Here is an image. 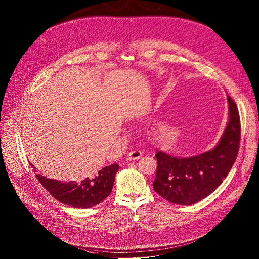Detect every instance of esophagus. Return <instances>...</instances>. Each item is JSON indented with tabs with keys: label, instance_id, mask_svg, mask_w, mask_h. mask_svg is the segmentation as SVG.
<instances>
[{
	"label": "esophagus",
	"instance_id": "esophagus-1",
	"mask_svg": "<svg viewBox=\"0 0 259 259\" xmlns=\"http://www.w3.org/2000/svg\"><path fill=\"white\" fill-rule=\"evenodd\" d=\"M142 157V152L140 150H133L131 152H129V154L127 155V160L131 161V160H137L140 159Z\"/></svg>",
	"mask_w": 259,
	"mask_h": 259
}]
</instances>
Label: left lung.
<instances>
[{
	"label": "left lung",
	"instance_id": "8db88e82",
	"mask_svg": "<svg viewBox=\"0 0 259 259\" xmlns=\"http://www.w3.org/2000/svg\"><path fill=\"white\" fill-rule=\"evenodd\" d=\"M229 121L218 144L200 155L177 158L157 151L153 188L164 199L191 205L211 194L234 164L240 143V117L235 102L227 96Z\"/></svg>",
	"mask_w": 259,
	"mask_h": 259
}]
</instances>
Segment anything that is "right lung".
Returning a JSON list of instances; mask_svg holds the SVG:
<instances>
[{
	"label": "right lung",
	"instance_id": "obj_1",
	"mask_svg": "<svg viewBox=\"0 0 259 259\" xmlns=\"http://www.w3.org/2000/svg\"><path fill=\"white\" fill-rule=\"evenodd\" d=\"M118 170V164H111L102 168L96 175L77 181L49 179L41 174H36V177L58 201L68 206L85 209L99 204L109 196Z\"/></svg>",
	"mask_w": 259,
	"mask_h": 259
}]
</instances>
